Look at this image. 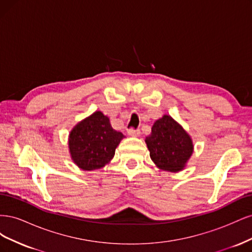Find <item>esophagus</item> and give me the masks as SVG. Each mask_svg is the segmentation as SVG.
<instances>
[{
	"label": "esophagus",
	"instance_id": "esophagus-1",
	"mask_svg": "<svg viewBox=\"0 0 252 252\" xmlns=\"http://www.w3.org/2000/svg\"><path fill=\"white\" fill-rule=\"evenodd\" d=\"M127 133L130 136H139L141 134L140 129H134V128H129L127 130Z\"/></svg>",
	"mask_w": 252,
	"mask_h": 252
}]
</instances>
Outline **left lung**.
<instances>
[{
  "label": "left lung",
  "instance_id": "obj_1",
  "mask_svg": "<svg viewBox=\"0 0 252 252\" xmlns=\"http://www.w3.org/2000/svg\"><path fill=\"white\" fill-rule=\"evenodd\" d=\"M145 142L154 163L158 168L171 172L184 168L193 151L190 136L170 116L156 121Z\"/></svg>",
  "mask_w": 252,
  "mask_h": 252
}]
</instances>
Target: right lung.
Listing matches in <instances>:
<instances>
[{
    "instance_id": "right-lung-1",
    "label": "right lung",
    "mask_w": 252,
    "mask_h": 252,
    "mask_svg": "<svg viewBox=\"0 0 252 252\" xmlns=\"http://www.w3.org/2000/svg\"><path fill=\"white\" fill-rule=\"evenodd\" d=\"M124 134L114 130L109 119L95 111L75 126L69 134L73 162L83 170H94L107 164Z\"/></svg>"
}]
</instances>
